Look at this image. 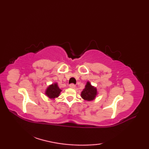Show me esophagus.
I'll return each instance as SVG.
<instances>
[{"instance_id": "obj_1", "label": "esophagus", "mask_w": 149, "mask_h": 149, "mask_svg": "<svg viewBox=\"0 0 149 149\" xmlns=\"http://www.w3.org/2000/svg\"><path fill=\"white\" fill-rule=\"evenodd\" d=\"M69 86L70 88H72V89H74V88H75V85L74 84H71Z\"/></svg>"}]
</instances>
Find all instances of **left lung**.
<instances>
[{
  "instance_id": "obj_1",
  "label": "left lung",
  "mask_w": 149,
  "mask_h": 149,
  "mask_svg": "<svg viewBox=\"0 0 149 149\" xmlns=\"http://www.w3.org/2000/svg\"><path fill=\"white\" fill-rule=\"evenodd\" d=\"M98 95V91L96 87L92 86L90 81H87L84 90L82 91L81 97L86 101H92L96 99Z\"/></svg>"
}]
</instances>
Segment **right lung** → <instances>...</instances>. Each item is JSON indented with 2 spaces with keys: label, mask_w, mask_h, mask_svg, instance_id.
<instances>
[{
  "label": "right lung",
  "mask_w": 149,
  "mask_h": 149,
  "mask_svg": "<svg viewBox=\"0 0 149 149\" xmlns=\"http://www.w3.org/2000/svg\"><path fill=\"white\" fill-rule=\"evenodd\" d=\"M61 90L60 89L58 86V83H54L46 88L45 91V95L49 97V99L52 100H54L56 98L58 97L59 96L60 93L61 92Z\"/></svg>",
  "instance_id": "add662e5"
}]
</instances>
